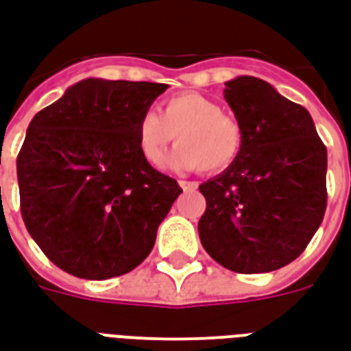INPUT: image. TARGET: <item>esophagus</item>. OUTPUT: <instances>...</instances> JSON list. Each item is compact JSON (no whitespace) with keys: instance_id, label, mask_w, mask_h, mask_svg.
Instances as JSON below:
<instances>
[{"instance_id":"1","label":"esophagus","mask_w":351,"mask_h":351,"mask_svg":"<svg viewBox=\"0 0 351 351\" xmlns=\"http://www.w3.org/2000/svg\"><path fill=\"white\" fill-rule=\"evenodd\" d=\"M180 188L184 189V191H195L197 188H199V184L197 182H188V180H180Z\"/></svg>"}]
</instances>
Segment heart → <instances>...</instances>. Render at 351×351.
<instances>
[{
  "label": "heart",
  "instance_id": "obj_1",
  "mask_svg": "<svg viewBox=\"0 0 351 351\" xmlns=\"http://www.w3.org/2000/svg\"><path fill=\"white\" fill-rule=\"evenodd\" d=\"M175 139L180 145L167 156L163 167L221 171L240 154L243 134L238 121L225 115L219 104L197 93H182L163 102L162 115L143 111L136 124L137 150L150 165L160 163Z\"/></svg>",
  "mask_w": 351,
  "mask_h": 351
}]
</instances>
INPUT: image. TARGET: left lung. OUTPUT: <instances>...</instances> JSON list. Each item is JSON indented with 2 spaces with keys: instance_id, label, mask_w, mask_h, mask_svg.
I'll return each mask as SVG.
<instances>
[{
  "instance_id": "8db88e82",
  "label": "left lung",
  "mask_w": 351,
  "mask_h": 351,
  "mask_svg": "<svg viewBox=\"0 0 351 351\" xmlns=\"http://www.w3.org/2000/svg\"><path fill=\"white\" fill-rule=\"evenodd\" d=\"M225 87L243 143L234 162L199 186V238L223 268L266 274L295 261L320 227L328 150L311 113L268 82L238 76Z\"/></svg>"
}]
</instances>
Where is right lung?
I'll return each instance as SVG.
<instances>
[{
    "mask_svg": "<svg viewBox=\"0 0 351 351\" xmlns=\"http://www.w3.org/2000/svg\"><path fill=\"white\" fill-rule=\"evenodd\" d=\"M169 85L87 77L38 111L16 160L27 232L56 266L104 281L139 266L182 193L139 154L136 124Z\"/></svg>",
    "mask_w": 351,
    "mask_h": 351,
    "instance_id": "add662e5",
    "label": "right lung"
}]
</instances>
